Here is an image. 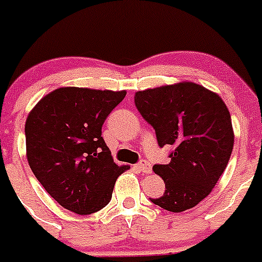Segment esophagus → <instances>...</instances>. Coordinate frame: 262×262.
Wrapping results in <instances>:
<instances>
[{"label": "esophagus", "instance_id": "obj_1", "mask_svg": "<svg viewBox=\"0 0 262 262\" xmlns=\"http://www.w3.org/2000/svg\"><path fill=\"white\" fill-rule=\"evenodd\" d=\"M138 169L140 170V172L148 174V173L152 172V165L148 163V161H145V160H142V161L138 164Z\"/></svg>", "mask_w": 262, "mask_h": 262}]
</instances>
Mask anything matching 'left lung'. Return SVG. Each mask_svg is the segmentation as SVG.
<instances>
[{
	"mask_svg": "<svg viewBox=\"0 0 262 262\" xmlns=\"http://www.w3.org/2000/svg\"><path fill=\"white\" fill-rule=\"evenodd\" d=\"M135 105L160 147L174 148L170 163L154 165L165 193L149 200L172 212L191 209L211 193L232 154L235 135L226 103L202 85L184 81L136 92Z\"/></svg>",
	"mask_w": 262,
	"mask_h": 262,
	"instance_id": "left-lung-1",
	"label": "left lung"
}]
</instances>
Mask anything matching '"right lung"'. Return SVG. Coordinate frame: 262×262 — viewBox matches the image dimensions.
Returning a JSON list of instances; mask_svg holds the SVG:
<instances>
[{
    "label": "right lung",
    "instance_id": "1",
    "mask_svg": "<svg viewBox=\"0 0 262 262\" xmlns=\"http://www.w3.org/2000/svg\"><path fill=\"white\" fill-rule=\"evenodd\" d=\"M126 90L59 88L30 111L25 124L32 173L64 209L89 215L111 200L115 181L128 165H117L102 126Z\"/></svg>",
    "mask_w": 262,
    "mask_h": 262
}]
</instances>
